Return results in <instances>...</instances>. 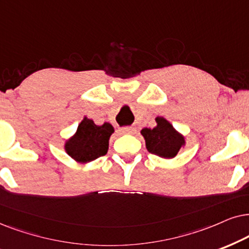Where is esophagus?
I'll return each mask as SVG.
<instances>
[{
	"label": "esophagus",
	"instance_id": "obj_1",
	"mask_svg": "<svg viewBox=\"0 0 249 249\" xmlns=\"http://www.w3.org/2000/svg\"><path fill=\"white\" fill-rule=\"evenodd\" d=\"M122 134H133L135 132V128L132 127V126H125V127H122L121 130H119Z\"/></svg>",
	"mask_w": 249,
	"mask_h": 249
}]
</instances>
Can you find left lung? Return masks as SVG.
I'll return each mask as SVG.
<instances>
[{"label":"left lung","mask_w":249,"mask_h":249,"mask_svg":"<svg viewBox=\"0 0 249 249\" xmlns=\"http://www.w3.org/2000/svg\"><path fill=\"white\" fill-rule=\"evenodd\" d=\"M157 126L143 128L141 134L145 140V147L151 154L163 158H173L184 144V139L174 130L163 117L156 118Z\"/></svg>","instance_id":"8db88e82"}]
</instances>
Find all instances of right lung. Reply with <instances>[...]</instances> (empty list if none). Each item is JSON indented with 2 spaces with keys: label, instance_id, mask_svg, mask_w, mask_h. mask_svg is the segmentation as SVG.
Listing matches in <instances>:
<instances>
[{
  "label": "right lung",
  "instance_id": "add662e5",
  "mask_svg": "<svg viewBox=\"0 0 249 249\" xmlns=\"http://www.w3.org/2000/svg\"><path fill=\"white\" fill-rule=\"evenodd\" d=\"M112 132L114 127L109 123L98 126L92 119L84 118L78 125L76 134L66 143V151L79 163L94 160L107 154Z\"/></svg>",
  "mask_w": 249,
  "mask_h": 249
}]
</instances>
